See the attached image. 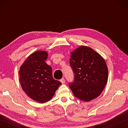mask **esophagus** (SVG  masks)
<instances>
[{
    "label": "esophagus",
    "mask_w": 128,
    "mask_h": 128,
    "mask_svg": "<svg viewBox=\"0 0 128 128\" xmlns=\"http://www.w3.org/2000/svg\"><path fill=\"white\" fill-rule=\"evenodd\" d=\"M60 81H61V82H62V84H64L65 83V82H66V80H65L64 78H62L61 80H60Z\"/></svg>",
    "instance_id": "obj_1"
}]
</instances>
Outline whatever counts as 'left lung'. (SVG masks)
<instances>
[{
	"label": "left lung",
	"instance_id": "left-lung-1",
	"mask_svg": "<svg viewBox=\"0 0 128 128\" xmlns=\"http://www.w3.org/2000/svg\"><path fill=\"white\" fill-rule=\"evenodd\" d=\"M69 64L74 73V81L69 86L74 96L88 102L100 95L108 79L105 60L87 46H81L72 52Z\"/></svg>",
	"mask_w": 128,
	"mask_h": 128
}]
</instances>
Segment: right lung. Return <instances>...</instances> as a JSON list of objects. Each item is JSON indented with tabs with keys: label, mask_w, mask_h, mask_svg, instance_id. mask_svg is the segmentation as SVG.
<instances>
[{
	"label": "right lung",
	"mask_w": 128,
	"mask_h": 128,
	"mask_svg": "<svg viewBox=\"0 0 128 128\" xmlns=\"http://www.w3.org/2000/svg\"><path fill=\"white\" fill-rule=\"evenodd\" d=\"M48 54L37 51L31 54L19 70L22 90L30 98L39 103L51 100L62 83L54 79L51 66L45 61Z\"/></svg>",
	"instance_id": "right-lung-1"
}]
</instances>
